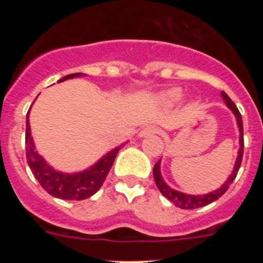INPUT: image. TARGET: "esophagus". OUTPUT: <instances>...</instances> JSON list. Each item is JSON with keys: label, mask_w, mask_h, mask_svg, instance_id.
<instances>
[{"label": "esophagus", "mask_w": 263, "mask_h": 263, "mask_svg": "<svg viewBox=\"0 0 263 263\" xmlns=\"http://www.w3.org/2000/svg\"><path fill=\"white\" fill-rule=\"evenodd\" d=\"M158 129L155 126H146L145 129H142L139 132V137H146V136H153V134H157Z\"/></svg>", "instance_id": "34e87169"}]
</instances>
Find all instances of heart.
Segmentation results:
<instances>
[{
    "label": "heart",
    "instance_id": "b5f03b06",
    "mask_svg": "<svg viewBox=\"0 0 263 263\" xmlns=\"http://www.w3.org/2000/svg\"><path fill=\"white\" fill-rule=\"evenodd\" d=\"M182 97V92L179 89H171L167 90L164 93H162L159 96V101L164 105H171V104L176 103L179 99Z\"/></svg>",
    "mask_w": 263,
    "mask_h": 263
}]
</instances>
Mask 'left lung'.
<instances>
[{
	"instance_id": "1",
	"label": "left lung",
	"mask_w": 263,
	"mask_h": 263,
	"mask_svg": "<svg viewBox=\"0 0 263 263\" xmlns=\"http://www.w3.org/2000/svg\"><path fill=\"white\" fill-rule=\"evenodd\" d=\"M221 96L224 99V101L227 103L228 108L231 109L234 113L237 118V125H238V129H240V150H238V157H237L236 164H234V168L232 171V175L229 176V179L227 180L225 184H222V187H220L216 191L211 192V194L206 195H200V196H194V195H185L182 192H178L173 188H170L166 183L163 182V179L160 176L159 171V160L155 163L154 170H153V174H154V180L155 184H157L158 190L160 191V194L163 195L164 197H167L171 203L175 204L176 206L182 208V210H196V208H200V206H205L208 204L213 203L215 200H217L218 197H221L225 192L228 191L229 185L233 183V180L236 179L237 173L241 167V162H242V155H243V126H242V117H241L240 110L237 109V106L234 105V103L231 100V97L225 93L224 90L221 92Z\"/></svg>"
}]
</instances>
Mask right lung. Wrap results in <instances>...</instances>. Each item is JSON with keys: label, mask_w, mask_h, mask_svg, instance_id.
I'll return each instance as SVG.
<instances>
[{"label": "right lung", "mask_w": 263, "mask_h": 263, "mask_svg": "<svg viewBox=\"0 0 263 263\" xmlns=\"http://www.w3.org/2000/svg\"><path fill=\"white\" fill-rule=\"evenodd\" d=\"M80 75L81 73H71L66 78L60 79L59 81H64L67 79L76 78V76ZM25 142H26L27 163H29L30 170L32 171L39 184L45 188L48 194L63 199V200H84L87 197H90L93 194H96L108 176L118 152L122 148V146L113 148L93 167L85 170L83 173H58L52 167L48 166L45 159L35 152V146L32 142L31 132H30L29 113L26 116V138H25Z\"/></svg>", "instance_id": "obj_1"}]
</instances>
